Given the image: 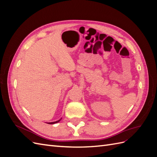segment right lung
Instances as JSON below:
<instances>
[{"instance_id": "right-lung-1", "label": "right lung", "mask_w": 157, "mask_h": 157, "mask_svg": "<svg viewBox=\"0 0 157 157\" xmlns=\"http://www.w3.org/2000/svg\"><path fill=\"white\" fill-rule=\"evenodd\" d=\"M61 119H60V120H59V121H56V122H49V123H48V124H55V123H57V122H58L59 121H60Z\"/></svg>"}]
</instances>
